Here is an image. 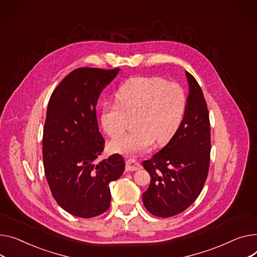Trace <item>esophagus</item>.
I'll return each mask as SVG.
<instances>
[{
	"label": "esophagus",
	"mask_w": 257,
	"mask_h": 257,
	"mask_svg": "<svg viewBox=\"0 0 257 257\" xmlns=\"http://www.w3.org/2000/svg\"><path fill=\"white\" fill-rule=\"evenodd\" d=\"M141 167L142 166H141L140 162L136 159L130 158V159L126 160V170H127V172H135V170H139Z\"/></svg>",
	"instance_id": "obj_1"
}]
</instances>
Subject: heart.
I'll return each instance as SVG.
<instances>
[{
    "label": "heart",
    "mask_w": 257,
    "mask_h": 257,
    "mask_svg": "<svg viewBox=\"0 0 257 257\" xmlns=\"http://www.w3.org/2000/svg\"><path fill=\"white\" fill-rule=\"evenodd\" d=\"M115 104H105L101 110V126L114 138L122 133L134 117L136 129L116 137L109 145L111 153L129 155L145 150L154 141L167 143L183 121L186 96L181 85L158 76H133L118 85Z\"/></svg>",
    "instance_id": "obj_1"
}]
</instances>
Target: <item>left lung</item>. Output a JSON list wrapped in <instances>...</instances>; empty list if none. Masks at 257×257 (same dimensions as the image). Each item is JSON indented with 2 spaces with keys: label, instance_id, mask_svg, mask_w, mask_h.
<instances>
[{
  "label": "left lung",
  "instance_id": "1",
  "mask_svg": "<svg viewBox=\"0 0 257 257\" xmlns=\"http://www.w3.org/2000/svg\"><path fill=\"white\" fill-rule=\"evenodd\" d=\"M185 114L169 143L150 160L143 162L151 184L143 194L146 209L167 218L189 208L200 194L210 167L211 130L206 99L189 72Z\"/></svg>",
  "mask_w": 257,
  "mask_h": 257
}]
</instances>
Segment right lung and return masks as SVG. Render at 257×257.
<instances>
[{"label":"right lung","mask_w":257,"mask_h":257,"mask_svg":"<svg viewBox=\"0 0 257 257\" xmlns=\"http://www.w3.org/2000/svg\"><path fill=\"white\" fill-rule=\"evenodd\" d=\"M118 71L119 68H77L49 98L42 140L44 173L59 206L76 217L106 212L111 198L109 183L125 169L118 154L97 161L105 145L98 128L97 101Z\"/></svg>","instance_id":"right-lung-1"}]
</instances>
